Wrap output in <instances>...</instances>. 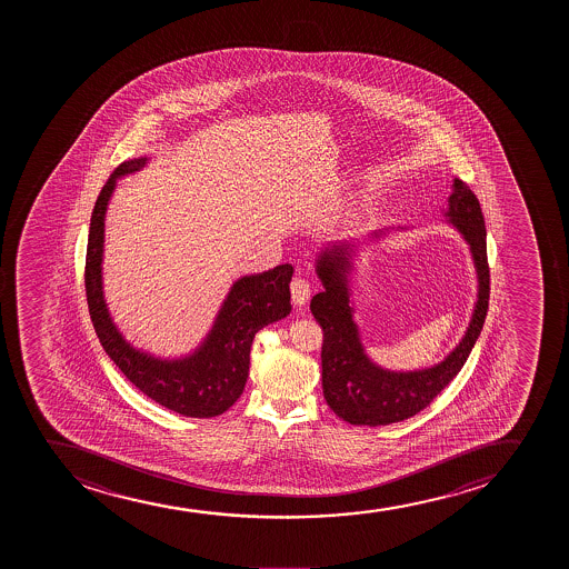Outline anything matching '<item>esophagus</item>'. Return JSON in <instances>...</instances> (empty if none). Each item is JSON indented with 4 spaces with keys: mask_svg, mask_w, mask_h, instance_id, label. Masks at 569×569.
<instances>
[{
    "mask_svg": "<svg viewBox=\"0 0 569 569\" xmlns=\"http://www.w3.org/2000/svg\"><path fill=\"white\" fill-rule=\"evenodd\" d=\"M290 295H292L296 308H303L308 303L309 295H311V287H309L306 279L296 277L295 281L290 282Z\"/></svg>",
    "mask_w": 569,
    "mask_h": 569,
    "instance_id": "1",
    "label": "esophagus"
}]
</instances>
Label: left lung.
Listing matches in <instances>:
<instances>
[{
	"label": "left lung",
	"instance_id": "8db88e82",
	"mask_svg": "<svg viewBox=\"0 0 569 569\" xmlns=\"http://www.w3.org/2000/svg\"><path fill=\"white\" fill-rule=\"evenodd\" d=\"M445 216L446 223L469 244L477 271V301L461 341L431 368L397 372L376 365L366 353L353 319L355 258L365 244L389 236L391 229H378L362 239L330 242L317 254L315 271L325 290L313 296L311 313L325 332L320 353L322 392L333 413L347 423L378 427L405 421L421 412L458 376L482 332L490 300L486 226L477 196L459 178L451 183Z\"/></svg>",
	"mask_w": 569,
	"mask_h": 569
}]
</instances>
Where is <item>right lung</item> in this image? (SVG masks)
<instances>
[{
	"instance_id": "1",
	"label": "right lung",
	"mask_w": 569,
	"mask_h": 569,
	"mask_svg": "<svg viewBox=\"0 0 569 569\" xmlns=\"http://www.w3.org/2000/svg\"><path fill=\"white\" fill-rule=\"evenodd\" d=\"M150 157L119 164L100 191L89 228L86 290L92 327L100 343L132 386L151 400L188 418H214L236 405L249 378L250 347L256 333L290 313L295 268L282 263L263 273L244 274L229 288L203 341L188 355L156 357L124 340L111 319L102 282L106 212L119 178L144 169Z\"/></svg>"
}]
</instances>
